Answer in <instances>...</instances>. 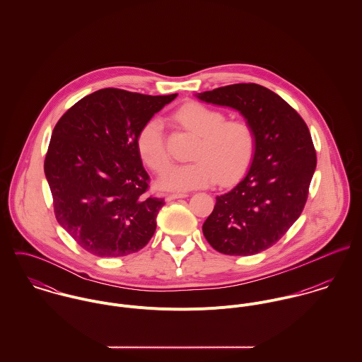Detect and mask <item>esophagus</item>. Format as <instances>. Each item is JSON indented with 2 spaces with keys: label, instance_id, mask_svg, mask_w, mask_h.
I'll return each mask as SVG.
<instances>
[{
  "label": "esophagus",
  "instance_id": "obj_1",
  "mask_svg": "<svg viewBox=\"0 0 362 362\" xmlns=\"http://www.w3.org/2000/svg\"><path fill=\"white\" fill-rule=\"evenodd\" d=\"M187 197H188V194H170V195L165 197V201H167V202H171V201H174V199L187 198Z\"/></svg>",
  "mask_w": 362,
  "mask_h": 362
}]
</instances>
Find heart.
<instances>
[{"label": "heart", "instance_id": "b5f03b06", "mask_svg": "<svg viewBox=\"0 0 362 362\" xmlns=\"http://www.w3.org/2000/svg\"><path fill=\"white\" fill-rule=\"evenodd\" d=\"M177 121L197 136L195 161L170 167L158 184L167 191H189L214 182L231 184L250 165L255 152V132L241 119L226 121V114L204 104L189 103L175 114ZM138 152L156 173L164 171L171 158L165 145L163 122L149 119L138 134Z\"/></svg>", "mask_w": 362, "mask_h": 362}]
</instances>
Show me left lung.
Here are the masks:
<instances>
[{
  "label": "left lung",
  "mask_w": 362,
  "mask_h": 362,
  "mask_svg": "<svg viewBox=\"0 0 362 362\" xmlns=\"http://www.w3.org/2000/svg\"><path fill=\"white\" fill-rule=\"evenodd\" d=\"M197 98L241 112L255 132L245 177L216 205L202 226L207 243L224 255H255L276 244L303 213L316 152L301 115L257 83H235Z\"/></svg>",
  "instance_id": "8db88e82"
}]
</instances>
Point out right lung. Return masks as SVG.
Returning <instances> with one entry per match:
<instances>
[{
    "mask_svg": "<svg viewBox=\"0 0 362 362\" xmlns=\"http://www.w3.org/2000/svg\"><path fill=\"white\" fill-rule=\"evenodd\" d=\"M175 98L100 89L74 104L54 127L45 160L54 213L85 251L125 257L153 237L164 199L149 194L136 139Z\"/></svg>",
    "mask_w": 362,
    "mask_h": 362,
    "instance_id": "1",
    "label": "right lung"
}]
</instances>
